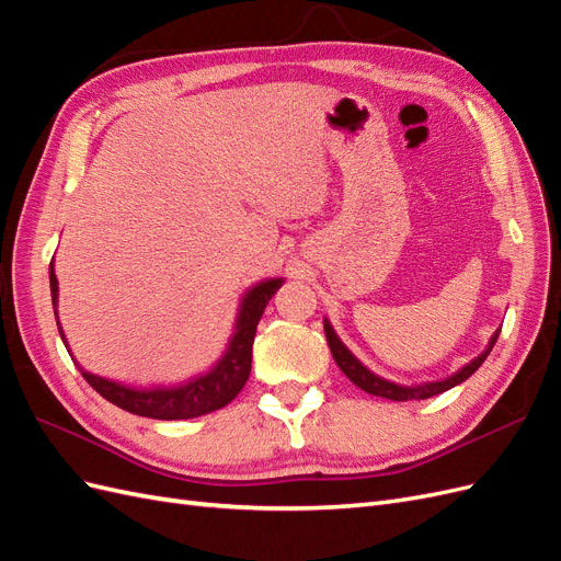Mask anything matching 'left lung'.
Returning <instances> with one entry per match:
<instances>
[{"instance_id": "8db88e82", "label": "left lung", "mask_w": 561, "mask_h": 561, "mask_svg": "<svg viewBox=\"0 0 561 561\" xmlns=\"http://www.w3.org/2000/svg\"><path fill=\"white\" fill-rule=\"evenodd\" d=\"M325 322V336H328V346L332 351V358L334 363L339 365V369L344 371V375L358 386L363 388L365 393L369 396H379V398H386V400H396V402H404V400H426V398H433V396H439L445 393V390L463 383L472 371H478V367L486 360V355L491 353V348H494L496 339H499V330L494 332V336H491L489 346L478 355V358L470 360L468 365H463L458 371H454L451 377L443 379V381H428V383H421V386H400V383H393V381H386L381 377H377L375 371H369L355 355L342 344V339L336 336V332L332 330L330 320H322Z\"/></svg>"}]
</instances>
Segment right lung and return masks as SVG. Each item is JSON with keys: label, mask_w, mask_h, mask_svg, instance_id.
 <instances>
[{"label": "right lung", "mask_w": 561, "mask_h": 561, "mask_svg": "<svg viewBox=\"0 0 561 561\" xmlns=\"http://www.w3.org/2000/svg\"><path fill=\"white\" fill-rule=\"evenodd\" d=\"M48 278H50V299H54V311H56L58 278L54 271V262L48 266ZM280 285H283V278H268L250 287L241 301V311H239V320H236V332L231 336V342L222 358H219L217 365L210 371H206V375L194 377L186 383L171 386V388H163V386L133 388L126 383L91 375V371L79 367L81 377L112 404L122 407V410L130 414L147 416V419L175 421V419H194L215 410H222L225 404H229L236 396L241 393V388L250 377L254 332H257V322L266 309L268 299L276 295ZM56 318H58V311H56ZM60 336L65 342L62 330H60Z\"/></svg>", "instance_id": "1"}]
</instances>
